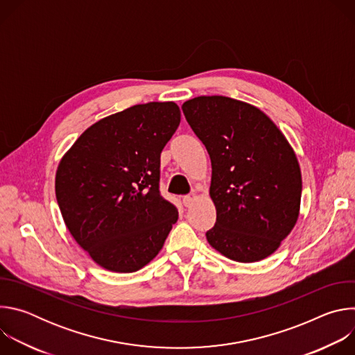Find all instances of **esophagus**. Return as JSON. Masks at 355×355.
<instances>
[{
    "label": "esophagus",
    "mask_w": 355,
    "mask_h": 355,
    "mask_svg": "<svg viewBox=\"0 0 355 355\" xmlns=\"http://www.w3.org/2000/svg\"><path fill=\"white\" fill-rule=\"evenodd\" d=\"M195 199H196V195H195V193H189V195H185V196L182 198V202H184L185 207H191V205L193 204Z\"/></svg>",
    "instance_id": "34e87169"
}]
</instances>
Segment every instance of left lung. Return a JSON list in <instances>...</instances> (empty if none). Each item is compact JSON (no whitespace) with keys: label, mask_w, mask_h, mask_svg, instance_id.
<instances>
[{"label":"left lung","mask_w":355,"mask_h":355,"mask_svg":"<svg viewBox=\"0 0 355 355\" xmlns=\"http://www.w3.org/2000/svg\"><path fill=\"white\" fill-rule=\"evenodd\" d=\"M187 122L212 164L216 223L208 243L237 263L267 259L299 218L302 175L295 151L257 107L222 95L185 101Z\"/></svg>","instance_id":"1"}]
</instances>
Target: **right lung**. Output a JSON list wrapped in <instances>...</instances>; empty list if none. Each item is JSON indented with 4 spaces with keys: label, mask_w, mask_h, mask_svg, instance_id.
<instances>
[{
    "label": "right lung",
    "mask_w": 355,
    "mask_h": 355,
    "mask_svg": "<svg viewBox=\"0 0 355 355\" xmlns=\"http://www.w3.org/2000/svg\"><path fill=\"white\" fill-rule=\"evenodd\" d=\"M180 121L171 101L133 105L91 125L62 157L63 220L99 267L135 272L163 248L178 211L159 191L160 155Z\"/></svg>",
    "instance_id": "add662e5"
}]
</instances>
